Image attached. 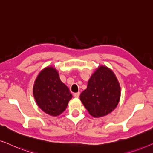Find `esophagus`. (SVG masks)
<instances>
[{"label": "esophagus", "mask_w": 153, "mask_h": 153, "mask_svg": "<svg viewBox=\"0 0 153 153\" xmlns=\"http://www.w3.org/2000/svg\"><path fill=\"white\" fill-rule=\"evenodd\" d=\"M79 95H80V93H76L74 94V96L76 98H78L79 97Z\"/></svg>", "instance_id": "esophagus-1"}]
</instances>
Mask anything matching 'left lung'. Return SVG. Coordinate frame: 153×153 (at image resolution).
<instances>
[{
	"label": "left lung",
	"mask_w": 153,
	"mask_h": 153,
	"mask_svg": "<svg viewBox=\"0 0 153 153\" xmlns=\"http://www.w3.org/2000/svg\"><path fill=\"white\" fill-rule=\"evenodd\" d=\"M120 97V86L111 70L101 65L92 74L87 88L80 95L83 106L92 116L99 118L115 109Z\"/></svg>",
	"instance_id": "1"
}]
</instances>
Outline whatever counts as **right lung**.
I'll return each mask as SVG.
<instances>
[{"label":"right lung","mask_w":153,"mask_h":153,"mask_svg":"<svg viewBox=\"0 0 153 153\" xmlns=\"http://www.w3.org/2000/svg\"><path fill=\"white\" fill-rule=\"evenodd\" d=\"M33 92L39 107L53 116L62 114L72 97L68 87L60 81L58 72L53 67H47L39 73Z\"/></svg>","instance_id":"right-lung-1"}]
</instances>
